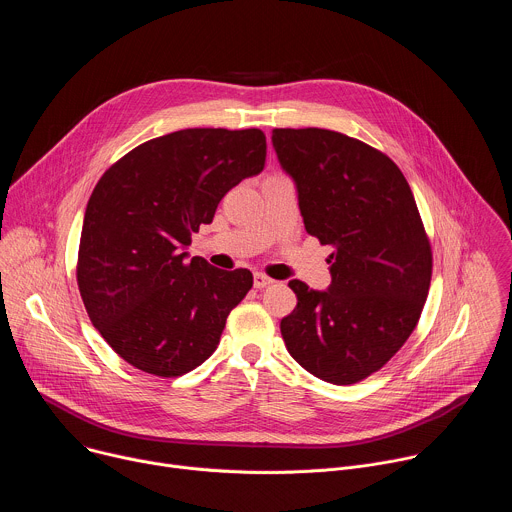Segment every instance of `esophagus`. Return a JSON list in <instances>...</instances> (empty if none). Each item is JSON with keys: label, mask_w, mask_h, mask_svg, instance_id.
Masks as SVG:
<instances>
[{"label": "esophagus", "mask_w": 512, "mask_h": 512, "mask_svg": "<svg viewBox=\"0 0 512 512\" xmlns=\"http://www.w3.org/2000/svg\"><path fill=\"white\" fill-rule=\"evenodd\" d=\"M271 283H273V279L267 277L265 273H255V275H253V285H255L257 289H263V287H267V285H271Z\"/></svg>", "instance_id": "esophagus-1"}]
</instances>
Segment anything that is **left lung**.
<instances>
[{"label": "left lung", "mask_w": 512, "mask_h": 512, "mask_svg": "<svg viewBox=\"0 0 512 512\" xmlns=\"http://www.w3.org/2000/svg\"><path fill=\"white\" fill-rule=\"evenodd\" d=\"M296 180L306 231L332 245L328 291L289 281L298 306L281 320L289 354L314 377L354 385L399 352L427 300L433 255L413 192L397 164L338 131L273 129Z\"/></svg>", "instance_id": "obj_1"}]
</instances>
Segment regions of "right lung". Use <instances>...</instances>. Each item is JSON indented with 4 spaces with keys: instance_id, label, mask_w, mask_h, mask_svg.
Here are the masks:
<instances>
[{
    "instance_id": "1",
    "label": "right lung",
    "mask_w": 512,
    "mask_h": 512,
    "mask_svg": "<svg viewBox=\"0 0 512 512\" xmlns=\"http://www.w3.org/2000/svg\"><path fill=\"white\" fill-rule=\"evenodd\" d=\"M265 156L261 129L194 127L137 145L99 178L77 283L93 326L131 367L172 379L216 350L253 275L188 261L182 249Z\"/></svg>"
}]
</instances>
